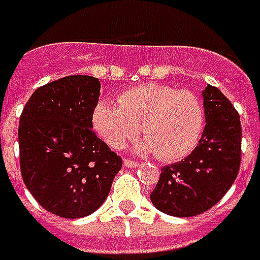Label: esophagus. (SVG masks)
I'll return each mask as SVG.
<instances>
[{
	"label": "esophagus",
	"instance_id": "1",
	"mask_svg": "<svg viewBox=\"0 0 260 260\" xmlns=\"http://www.w3.org/2000/svg\"><path fill=\"white\" fill-rule=\"evenodd\" d=\"M124 166H127V168H136V166H139V164L136 160H132V159H124Z\"/></svg>",
	"mask_w": 260,
	"mask_h": 260
}]
</instances>
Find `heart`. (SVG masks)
Wrapping results in <instances>:
<instances>
[{"mask_svg": "<svg viewBox=\"0 0 260 260\" xmlns=\"http://www.w3.org/2000/svg\"><path fill=\"white\" fill-rule=\"evenodd\" d=\"M117 103L100 101L92 113L96 133L113 149H121L140 127L146 139L142 149L174 162L189 155L201 139L204 107L189 91L140 84L121 91Z\"/></svg>", "mask_w": 260, "mask_h": 260, "instance_id": "b5f03b06", "label": "heart"}]
</instances>
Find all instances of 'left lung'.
I'll return each mask as SVG.
<instances>
[{
  "mask_svg": "<svg viewBox=\"0 0 260 260\" xmlns=\"http://www.w3.org/2000/svg\"><path fill=\"white\" fill-rule=\"evenodd\" d=\"M205 127L198 146L184 160L162 168L150 200L162 213L194 217L215 205L237 178L242 160L240 115L223 92L208 85Z\"/></svg>",
  "mask_w": 260,
  "mask_h": 260,
  "instance_id": "1",
  "label": "left lung"
}]
</instances>
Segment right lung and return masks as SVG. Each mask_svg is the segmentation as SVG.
Returning a JSON list of instances; mask_svg holds the SVG:
<instances>
[{
    "label": "right lung",
    "mask_w": 260,
    "mask_h": 260,
    "mask_svg": "<svg viewBox=\"0 0 260 260\" xmlns=\"http://www.w3.org/2000/svg\"><path fill=\"white\" fill-rule=\"evenodd\" d=\"M98 78L69 75L37 88L20 115V169L27 189L52 214L79 218L105 201L123 160L96 137Z\"/></svg>",
    "instance_id": "right-lung-1"
}]
</instances>
